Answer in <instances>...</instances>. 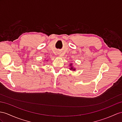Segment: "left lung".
<instances>
[{
  "instance_id": "1",
  "label": "left lung",
  "mask_w": 122,
  "mask_h": 122,
  "mask_svg": "<svg viewBox=\"0 0 122 122\" xmlns=\"http://www.w3.org/2000/svg\"><path fill=\"white\" fill-rule=\"evenodd\" d=\"M69 67H70L69 68V69H70V70H72V71H76V69H75V68L73 67V66H72V63L70 64V65H69Z\"/></svg>"
}]
</instances>
